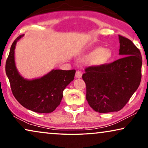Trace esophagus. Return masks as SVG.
<instances>
[{
	"label": "esophagus",
	"instance_id": "34e87169",
	"mask_svg": "<svg viewBox=\"0 0 148 148\" xmlns=\"http://www.w3.org/2000/svg\"><path fill=\"white\" fill-rule=\"evenodd\" d=\"M75 76H76V78H80L82 77V72L80 71H76Z\"/></svg>",
	"mask_w": 148,
	"mask_h": 148
}]
</instances>
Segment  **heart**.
Here are the masks:
<instances>
[{
  "label": "heart",
  "mask_w": 148,
  "mask_h": 148,
  "mask_svg": "<svg viewBox=\"0 0 148 148\" xmlns=\"http://www.w3.org/2000/svg\"><path fill=\"white\" fill-rule=\"evenodd\" d=\"M112 57V51L109 48L97 47L84 56V61L94 62L96 64H102L107 62Z\"/></svg>",
  "instance_id": "b5f03b06"
}]
</instances>
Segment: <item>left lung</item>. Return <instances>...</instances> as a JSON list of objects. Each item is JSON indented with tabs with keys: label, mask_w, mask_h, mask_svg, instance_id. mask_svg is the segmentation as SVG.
Here are the masks:
<instances>
[{
	"label": "left lung",
	"mask_w": 148,
	"mask_h": 148,
	"mask_svg": "<svg viewBox=\"0 0 148 148\" xmlns=\"http://www.w3.org/2000/svg\"><path fill=\"white\" fill-rule=\"evenodd\" d=\"M119 39V54L124 57L110 64L87 67L82 75L88 105L101 113L120 111L140 84V51L130 39L121 35Z\"/></svg>",
	"instance_id": "8db88e82"
}]
</instances>
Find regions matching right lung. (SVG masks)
Masks as SVG:
<instances>
[{"instance_id": "add662e5", "label": "right lung", "mask_w": 148, "mask_h": 148, "mask_svg": "<svg viewBox=\"0 0 148 148\" xmlns=\"http://www.w3.org/2000/svg\"><path fill=\"white\" fill-rule=\"evenodd\" d=\"M23 35H19L12 43L6 62V74L12 95L26 109L36 113H51L60 104L63 91L74 80L76 70H52L41 78H24L18 72L14 62L16 42Z\"/></svg>"}]
</instances>
